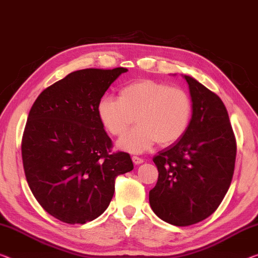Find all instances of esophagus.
Wrapping results in <instances>:
<instances>
[{"mask_svg": "<svg viewBox=\"0 0 258 258\" xmlns=\"http://www.w3.org/2000/svg\"><path fill=\"white\" fill-rule=\"evenodd\" d=\"M132 159H133V162H134L135 165H141V164H143V161H144V160L142 159V158L137 157V156H134Z\"/></svg>", "mask_w": 258, "mask_h": 258, "instance_id": "1", "label": "esophagus"}]
</instances>
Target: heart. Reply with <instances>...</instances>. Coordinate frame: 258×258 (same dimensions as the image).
Returning <instances> with one entry per match:
<instances>
[{"instance_id": "1", "label": "heart", "mask_w": 258, "mask_h": 258, "mask_svg": "<svg viewBox=\"0 0 258 258\" xmlns=\"http://www.w3.org/2000/svg\"><path fill=\"white\" fill-rule=\"evenodd\" d=\"M98 117L110 135L120 137L134 124L138 125L118 142L121 149L142 153L158 142L174 144L183 137L192 115V101L187 91L154 81L125 85L118 99L105 97L98 102Z\"/></svg>"}]
</instances>
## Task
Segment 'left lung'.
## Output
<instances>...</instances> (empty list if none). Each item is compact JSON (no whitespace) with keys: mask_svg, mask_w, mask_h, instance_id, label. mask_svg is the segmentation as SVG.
<instances>
[{"mask_svg":"<svg viewBox=\"0 0 258 258\" xmlns=\"http://www.w3.org/2000/svg\"><path fill=\"white\" fill-rule=\"evenodd\" d=\"M189 85L192 115L181 140L153 158L158 168L149 201L166 223L189 226L211 216L231 185L236 141L221 99L195 78Z\"/></svg>","mask_w":258,"mask_h":258,"instance_id":"left-lung-1","label":"left lung"}]
</instances>
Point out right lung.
<instances>
[{
  "mask_svg": "<svg viewBox=\"0 0 258 258\" xmlns=\"http://www.w3.org/2000/svg\"><path fill=\"white\" fill-rule=\"evenodd\" d=\"M126 71H74L43 90L30 110L22 140L26 181L43 210L63 223L102 215L116 176L134 169L129 153L112 152L97 112L107 89Z\"/></svg>",
  "mask_w": 258,
  "mask_h": 258,
  "instance_id": "right-lung-1",
  "label": "right lung"
}]
</instances>
